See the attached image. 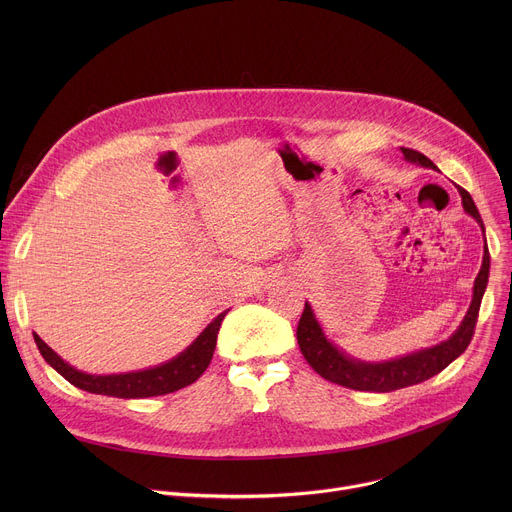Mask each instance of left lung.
Returning a JSON list of instances; mask_svg holds the SVG:
<instances>
[{
    "label": "left lung",
    "instance_id": "8db88e82",
    "mask_svg": "<svg viewBox=\"0 0 512 512\" xmlns=\"http://www.w3.org/2000/svg\"><path fill=\"white\" fill-rule=\"evenodd\" d=\"M401 152L407 162L435 170V164L429 158H425L423 154L409 150V148H401ZM458 192L462 196L464 210L476 218V223L480 225V229L484 233V223H482L480 212H478L472 196L460 186H458ZM484 243H486V237H484ZM488 271H490V253H488V247H484L482 267L474 281V294H472V304L468 308V314L464 316L460 328L448 340L435 344L431 348L417 350L407 356L385 360V362H364V360L350 358L348 354L338 350V346H334L326 338L324 330L320 328V324L312 312V306L306 302L304 314L298 324L300 350H302L304 358L310 362V367L320 377H324L330 383L354 389V391L389 393V391H397L403 387L423 383V381L431 379L433 375L442 373L452 360H456L468 348V344L474 336L480 302H482V296L486 291Z\"/></svg>",
    "mask_w": 512,
    "mask_h": 512
}]
</instances>
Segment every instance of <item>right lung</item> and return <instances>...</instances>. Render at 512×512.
<instances>
[{"label":"right lung","mask_w":512,"mask_h":512,"mask_svg":"<svg viewBox=\"0 0 512 512\" xmlns=\"http://www.w3.org/2000/svg\"><path fill=\"white\" fill-rule=\"evenodd\" d=\"M227 312L218 314L200 332V336L176 358L160 364V367L135 371V373L89 375V373L77 371L75 367H70V364L64 362L38 334H34V340H36L40 354L44 356V360L50 364V367L56 373H60L70 385H75L83 391H89L95 395L119 397V399L158 397V395H168V393H174L178 389L192 385L206 371V367L212 360L218 330H221V324H223Z\"/></svg>","instance_id":"right-lung-1"}]
</instances>
